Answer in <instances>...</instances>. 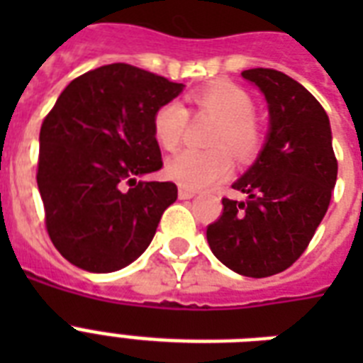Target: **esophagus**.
<instances>
[{
	"instance_id": "34e87169",
	"label": "esophagus",
	"mask_w": 363,
	"mask_h": 363,
	"mask_svg": "<svg viewBox=\"0 0 363 363\" xmlns=\"http://www.w3.org/2000/svg\"><path fill=\"white\" fill-rule=\"evenodd\" d=\"M196 190H190V188H179V198L181 199H190V198H194V196H196Z\"/></svg>"
}]
</instances>
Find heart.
Wrapping results in <instances>:
<instances>
[{
	"label": "heart",
	"instance_id": "b5f03b06",
	"mask_svg": "<svg viewBox=\"0 0 363 363\" xmlns=\"http://www.w3.org/2000/svg\"><path fill=\"white\" fill-rule=\"evenodd\" d=\"M194 115H209L218 121L211 137V150L184 148L165 165L171 181L190 190H203L222 181L232 171V153L250 160L259 150L262 135L254 122V101L245 90L230 82H215L188 96ZM188 111L179 101L160 105L152 116L154 139L165 150H175L184 139ZM230 147L229 151L227 148Z\"/></svg>",
	"mask_w": 363,
	"mask_h": 363
}]
</instances>
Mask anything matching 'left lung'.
Here are the masks:
<instances>
[{
	"label": "left lung",
	"mask_w": 363,
	"mask_h": 363,
	"mask_svg": "<svg viewBox=\"0 0 363 363\" xmlns=\"http://www.w3.org/2000/svg\"><path fill=\"white\" fill-rule=\"evenodd\" d=\"M241 75L265 96L269 133L258 160L232 184L247 199H222L207 241L226 267L262 279L288 269L303 254L332 199L337 160L330 118L307 88L265 67Z\"/></svg>",
	"instance_id": "left-lung-1"
}]
</instances>
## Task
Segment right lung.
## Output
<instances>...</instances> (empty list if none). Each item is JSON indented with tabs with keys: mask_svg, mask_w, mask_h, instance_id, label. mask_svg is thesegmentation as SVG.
I'll list each match as a JSON object with an SVG mask.
<instances>
[{
	"mask_svg": "<svg viewBox=\"0 0 363 363\" xmlns=\"http://www.w3.org/2000/svg\"><path fill=\"white\" fill-rule=\"evenodd\" d=\"M182 88L135 65L109 64L60 94L39 133L37 186L48 238L67 262L111 273L150 245L177 186L137 177L162 169L152 116Z\"/></svg>",
	"mask_w": 363,
	"mask_h": 363,
	"instance_id": "add662e5",
	"label": "right lung"
}]
</instances>
